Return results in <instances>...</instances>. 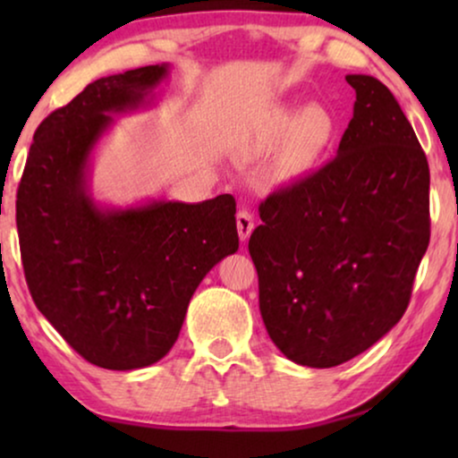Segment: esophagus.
Wrapping results in <instances>:
<instances>
[{
	"label": "esophagus",
	"instance_id": "esophagus-1",
	"mask_svg": "<svg viewBox=\"0 0 458 458\" xmlns=\"http://www.w3.org/2000/svg\"><path fill=\"white\" fill-rule=\"evenodd\" d=\"M254 231V216L248 210L237 212V233H240L242 242H248Z\"/></svg>",
	"mask_w": 458,
	"mask_h": 458
}]
</instances>
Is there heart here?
Returning <instances> with one entry per match:
<instances>
[{"label":"heart","instance_id":"heart-1","mask_svg":"<svg viewBox=\"0 0 458 458\" xmlns=\"http://www.w3.org/2000/svg\"><path fill=\"white\" fill-rule=\"evenodd\" d=\"M335 135V118L321 106L284 104L273 110L254 141L259 154L285 149L292 173H304L321 158Z\"/></svg>","mask_w":458,"mask_h":458}]
</instances>
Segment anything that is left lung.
<instances>
[{
	"mask_svg": "<svg viewBox=\"0 0 458 458\" xmlns=\"http://www.w3.org/2000/svg\"><path fill=\"white\" fill-rule=\"evenodd\" d=\"M352 121L337 156L273 191L248 250L275 346L296 365H342L381 340L411 300L429 243V166L392 91L348 74Z\"/></svg>",
	"mask_w": 458,
	"mask_h": 458,
	"instance_id": "obj_1",
	"label": "left lung"
}]
</instances>
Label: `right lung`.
Segmentation results:
<instances>
[{
  "label": "right lung",
  "mask_w": 458,
  "mask_h": 458,
  "mask_svg": "<svg viewBox=\"0 0 458 458\" xmlns=\"http://www.w3.org/2000/svg\"><path fill=\"white\" fill-rule=\"evenodd\" d=\"M171 66L93 81L35 131L16 199L24 275L37 309L91 365L133 371L177 342L202 279L235 254V199L99 204L91 158L114 124L154 104Z\"/></svg>",
  "instance_id": "1"
}]
</instances>
